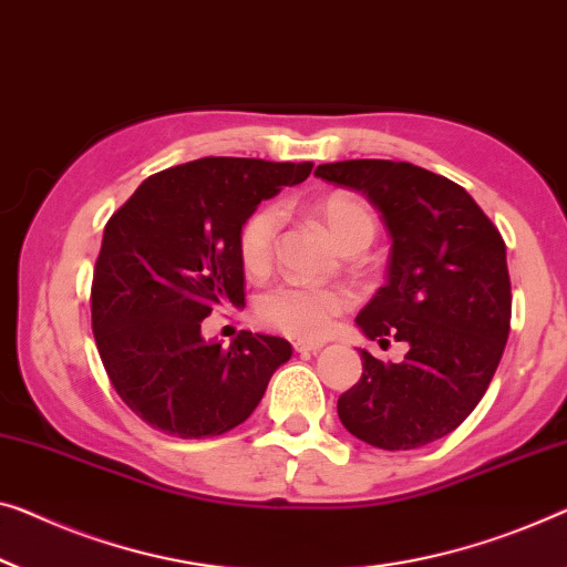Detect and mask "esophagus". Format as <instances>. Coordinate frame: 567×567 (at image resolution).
Here are the masks:
<instances>
[{"mask_svg":"<svg viewBox=\"0 0 567 567\" xmlns=\"http://www.w3.org/2000/svg\"><path fill=\"white\" fill-rule=\"evenodd\" d=\"M323 341H298L295 343V351L298 353H316V351H320L323 349Z\"/></svg>","mask_w":567,"mask_h":567,"instance_id":"34e87169","label":"esophagus"}]
</instances>
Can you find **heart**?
Segmentation results:
<instances>
[{
	"mask_svg": "<svg viewBox=\"0 0 567 567\" xmlns=\"http://www.w3.org/2000/svg\"><path fill=\"white\" fill-rule=\"evenodd\" d=\"M318 221L326 226L338 247L357 239H374V214L361 198L351 193H331L316 206ZM280 210L265 206L244 221L239 231V257L249 272H261L272 261ZM351 308V295L333 287H310L285 282L259 298L257 312L269 328L292 338H320L333 326L338 312Z\"/></svg>",
	"mask_w": 567,
	"mask_h": 567,
	"instance_id": "obj_1",
	"label": "heart"
}]
</instances>
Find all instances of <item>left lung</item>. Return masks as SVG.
Wrapping results in <instances>:
<instances>
[{"label":"left lung","mask_w":567,"mask_h":567,"mask_svg":"<svg viewBox=\"0 0 567 567\" xmlns=\"http://www.w3.org/2000/svg\"><path fill=\"white\" fill-rule=\"evenodd\" d=\"M316 175L359 190L382 214L392 239L386 282L357 326L371 341L410 346L402 364L361 349L364 374L338 396V417L382 451L433 443L471 415L502 361L512 318L502 234L458 183L412 163L343 159Z\"/></svg>","instance_id":"obj_1"}]
</instances>
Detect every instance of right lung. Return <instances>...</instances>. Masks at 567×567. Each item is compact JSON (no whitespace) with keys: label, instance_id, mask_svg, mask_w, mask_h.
Returning <instances> with one entry per match:
<instances>
[{"label":"right lung","instance_id":"add662e5","mask_svg":"<svg viewBox=\"0 0 567 567\" xmlns=\"http://www.w3.org/2000/svg\"><path fill=\"white\" fill-rule=\"evenodd\" d=\"M310 163L200 157L147 177L109 218L91 287V326L114 390L152 427L210 437L241 425L292 357L280 336L203 338L216 306H244L239 231Z\"/></svg>","mask_w":567,"mask_h":567}]
</instances>
